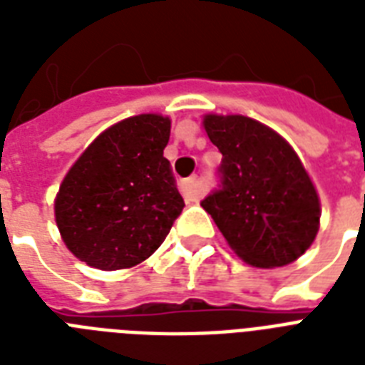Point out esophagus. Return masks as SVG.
I'll return each mask as SVG.
<instances>
[{
	"label": "esophagus",
	"mask_w": 365,
	"mask_h": 365,
	"mask_svg": "<svg viewBox=\"0 0 365 365\" xmlns=\"http://www.w3.org/2000/svg\"><path fill=\"white\" fill-rule=\"evenodd\" d=\"M182 195L185 197V200H199L202 197V189H200V183H199V178L197 176H191L187 178L185 182L182 183Z\"/></svg>",
	"instance_id": "obj_1"
}]
</instances>
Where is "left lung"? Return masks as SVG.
I'll list each match as a JSON object with an SVG mask.
<instances>
[{
    "label": "left lung",
    "mask_w": 365,
    "mask_h": 365,
    "mask_svg": "<svg viewBox=\"0 0 365 365\" xmlns=\"http://www.w3.org/2000/svg\"><path fill=\"white\" fill-rule=\"evenodd\" d=\"M202 126L223 155V185L200 206L248 265L294 263L317 239L322 214L299 155L277 130L250 117L206 113Z\"/></svg>",
    "instance_id": "1"
}]
</instances>
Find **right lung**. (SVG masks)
I'll use <instances>...</instances> for the list:
<instances>
[{
    "label": "right lung",
    "instance_id": "right-lung-1",
    "mask_svg": "<svg viewBox=\"0 0 365 365\" xmlns=\"http://www.w3.org/2000/svg\"><path fill=\"white\" fill-rule=\"evenodd\" d=\"M170 117L140 113L100 132L71 165L54 199L66 248L100 271L142 263L183 210L163 157Z\"/></svg>",
    "mask_w": 365,
    "mask_h": 365
}]
</instances>
